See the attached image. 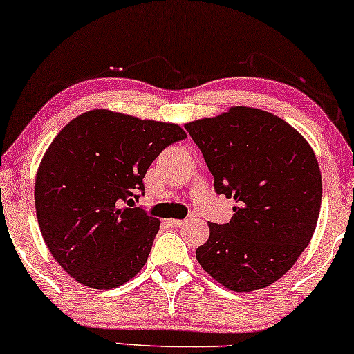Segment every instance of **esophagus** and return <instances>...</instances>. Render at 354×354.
I'll use <instances>...</instances> for the list:
<instances>
[{"mask_svg":"<svg viewBox=\"0 0 354 354\" xmlns=\"http://www.w3.org/2000/svg\"><path fill=\"white\" fill-rule=\"evenodd\" d=\"M166 222L171 227H182L183 224H185V221H180V219H167Z\"/></svg>","mask_w":354,"mask_h":354,"instance_id":"esophagus-1","label":"esophagus"}]
</instances>
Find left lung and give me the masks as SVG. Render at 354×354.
<instances>
[{
	"label": "left lung",
	"mask_w": 354,
	"mask_h": 354,
	"mask_svg": "<svg viewBox=\"0 0 354 354\" xmlns=\"http://www.w3.org/2000/svg\"><path fill=\"white\" fill-rule=\"evenodd\" d=\"M185 129L216 192L236 203L230 222H209L198 263L232 292L269 287L292 269L316 230L322 200L316 154L283 119L246 106Z\"/></svg>",
	"instance_id": "left-lung-1"
}]
</instances>
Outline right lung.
Returning <instances> with one entry per match:
<instances>
[{
  "label": "right lung",
  "mask_w": 354,
  "mask_h": 354,
  "mask_svg": "<svg viewBox=\"0 0 354 354\" xmlns=\"http://www.w3.org/2000/svg\"><path fill=\"white\" fill-rule=\"evenodd\" d=\"M183 138L177 124L109 109L86 111L56 135L37 171L35 209L48 250L77 282L109 290L142 270L159 221L133 205L151 162Z\"/></svg>",
  "instance_id": "obj_1"
}]
</instances>
